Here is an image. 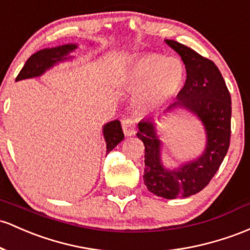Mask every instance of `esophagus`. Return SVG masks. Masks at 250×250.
I'll use <instances>...</instances> for the list:
<instances>
[{
  "label": "esophagus",
  "instance_id": "esophagus-1",
  "mask_svg": "<svg viewBox=\"0 0 250 250\" xmlns=\"http://www.w3.org/2000/svg\"><path fill=\"white\" fill-rule=\"evenodd\" d=\"M121 123H122V129L125 136H131L135 134V121L131 117H125Z\"/></svg>",
  "mask_w": 250,
  "mask_h": 250
}]
</instances>
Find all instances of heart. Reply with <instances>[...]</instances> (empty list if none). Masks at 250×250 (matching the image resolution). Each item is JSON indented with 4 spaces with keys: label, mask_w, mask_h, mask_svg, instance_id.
I'll use <instances>...</instances> for the list:
<instances>
[{
    "label": "heart",
    "mask_w": 250,
    "mask_h": 250,
    "mask_svg": "<svg viewBox=\"0 0 250 250\" xmlns=\"http://www.w3.org/2000/svg\"><path fill=\"white\" fill-rule=\"evenodd\" d=\"M185 75V65L178 58L159 53L140 57L129 70L131 84L140 87L135 97L136 108L148 112L163 106L179 91Z\"/></svg>",
    "instance_id": "obj_1"
}]
</instances>
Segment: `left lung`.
Segmentation results:
<instances>
[{
	"instance_id": "1",
	"label": "left lung",
	"mask_w": 250,
	"mask_h": 250,
	"mask_svg": "<svg viewBox=\"0 0 250 250\" xmlns=\"http://www.w3.org/2000/svg\"><path fill=\"white\" fill-rule=\"evenodd\" d=\"M167 45L182 57L186 67V81L174 102L167 110L185 108L201 119L207 130V148L197 160L178 169H166L161 164L160 140L155 123H139L136 136L145 145V185L152 193L166 199L190 197L202 191L218 171L231 134V97L226 82L212 60L174 40Z\"/></svg>"
}]
</instances>
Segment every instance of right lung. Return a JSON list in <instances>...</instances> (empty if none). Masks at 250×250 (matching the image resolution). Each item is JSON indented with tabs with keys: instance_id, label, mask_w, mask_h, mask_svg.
Wrapping results in <instances>:
<instances>
[{
	"instance_id": "obj_1",
	"label": "right lung",
	"mask_w": 250,
	"mask_h": 250,
	"mask_svg": "<svg viewBox=\"0 0 250 250\" xmlns=\"http://www.w3.org/2000/svg\"><path fill=\"white\" fill-rule=\"evenodd\" d=\"M76 48L77 45L70 43V45L59 46V47L41 49L37 53L32 54L26 62V64L23 65V67L21 68L20 73L16 77V82L42 75L46 70L53 66L56 62L67 59V54ZM103 135L106 142V152L109 153L125 139V134L121 128L120 121L115 120L112 122L106 123L103 127Z\"/></svg>"
}]
</instances>
